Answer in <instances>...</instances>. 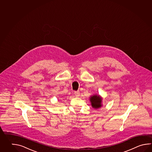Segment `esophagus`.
Segmentation results:
<instances>
[{"label":"esophagus","mask_w":152,"mask_h":152,"mask_svg":"<svg viewBox=\"0 0 152 152\" xmlns=\"http://www.w3.org/2000/svg\"><path fill=\"white\" fill-rule=\"evenodd\" d=\"M75 94L76 97H79V96H80V92H79V91H75Z\"/></svg>","instance_id":"1"}]
</instances>
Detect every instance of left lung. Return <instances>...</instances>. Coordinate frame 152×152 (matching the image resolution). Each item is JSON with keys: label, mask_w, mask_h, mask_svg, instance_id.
<instances>
[{"label": "left lung", "mask_w": 152, "mask_h": 152, "mask_svg": "<svg viewBox=\"0 0 152 152\" xmlns=\"http://www.w3.org/2000/svg\"><path fill=\"white\" fill-rule=\"evenodd\" d=\"M90 100L91 105L94 109H98L102 106V98L99 95L94 94L91 96Z\"/></svg>", "instance_id": "8db88e82"}]
</instances>
